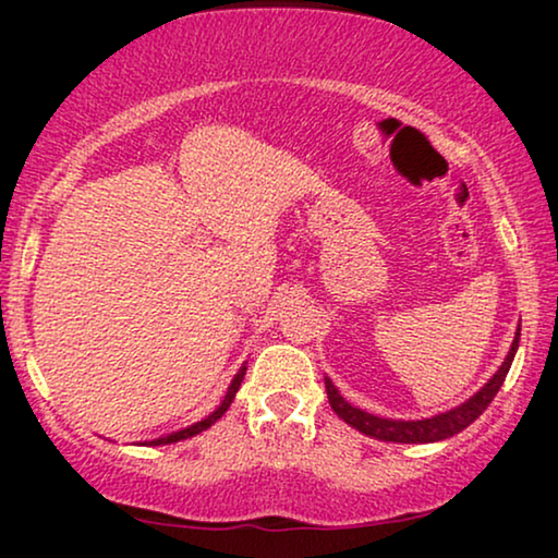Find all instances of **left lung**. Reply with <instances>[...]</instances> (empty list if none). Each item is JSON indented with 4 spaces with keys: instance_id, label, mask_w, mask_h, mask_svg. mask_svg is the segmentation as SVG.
<instances>
[{
    "instance_id": "obj_1",
    "label": "left lung",
    "mask_w": 558,
    "mask_h": 558,
    "mask_svg": "<svg viewBox=\"0 0 558 558\" xmlns=\"http://www.w3.org/2000/svg\"><path fill=\"white\" fill-rule=\"evenodd\" d=\"M518 338H521V332L515 335L513 345H510V353L506 357V363L500 365V371L495 373V376L487 380V384L480 388V391L472 396L470 401H464L462 407L447 411V414L422 418V422H391V418L373 416V414H368V411L350 407V403L338 393V388L332 386L330 378H325L327 399H330L332 411L342 418V422L355 426L357 432L368 434V437H376L384 441H403V445H426V441L449 439V437H454V434H460L462 429H468V426L475 422V418L483 414L487 407H490V401L495 399V393L500 391L502 380H506L508 371H510V363H513V357H515Z\"/></svg>"
}]
</instances>
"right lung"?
<instances>
[{
	"mask_svg": "<svg viewBox=\"0 0 558 558\" xmlns=\"http://www.w3.org/2000/svg\"><path fill=\"white\" fill-rule=\"evenodd\" d=\"M243 376H246V365H243V368H241L239 373H235V378H233L231 388H228V393H226L223 403H220V407H218L216 411H213L210 416H205L203 422H197V424H193V426H187V429H182V432H174V434H170V437H162V439H155V441H149V445H172V441H180V439L195 437V434H201L203 429H208L210 424H216L218 418L226 414L228 407H231V403H233V396H235V391H239V388H241V380H243Z\"/></svg>",
	"mask_w": 558,
	"mask_h": 558,
	"instance_id": "1",
	"label": "right lung"
}]
</instances>
